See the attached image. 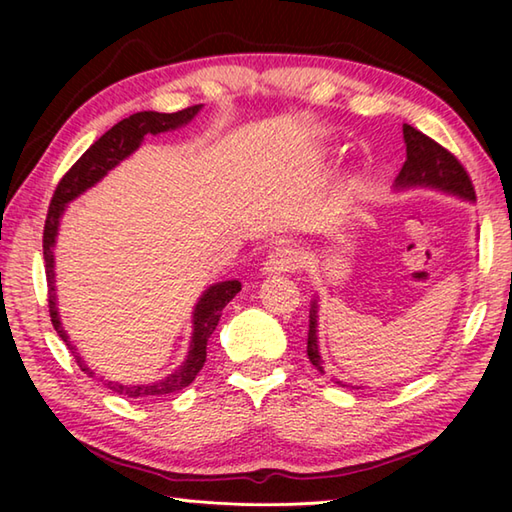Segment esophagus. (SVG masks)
Listing matches in <instances>:
<instances>
[{
	"label": "esophagus",
	"mask_w": 512,
	"mask_h": 512,
	"mask_svg": "<svg viewBox=\"0 0 512 512\" xmlns=\"http://www.w3.org/2000/svg\"><path fill=\"white\" fill-rule=\"evenodd\" d=\"M301 264V253L290 244H279L266 259V273L268 275H281V273H295Z\"/></svg>",
	"instance_id": "1"
}]
</instances>
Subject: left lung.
Instances as JSON below:
<instances>
[{"mask_svg": "<svg viewBox=\"0 0 512 512\" xmlns=\"http://www.w3.org/2000/svg\"><path fill=\"white\" fill-rule=\"evenodd\" d=\"M402 134H405L407 143V160L398 173V187L424 184V187H436L449 193H458L460 198L475 200V187L469 171L464 169L462 162L447 147H442L436 140L411 125H402ZM308 358L314 367H319L323 372L317 345V303H312L310 308Z\"/></svg>", "mask_w": 512, "mask_h": 512, "instance_id": "8db88e82", "label": "left lung"}]
</instances>
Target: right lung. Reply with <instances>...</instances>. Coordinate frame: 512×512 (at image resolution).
I'll use <instances>...</instances> for the list:
<instances>
[{
    "label": "right lung",
    "mask_w": 512,
    "mask_h": 512,
    "mask_svg": "<svg viewBox=\"0 0 512 512\" xmlns=\"http://www.w3.org/2000/svg\"><path fill=\"white\" fill-rule=\"evenodd\" d=\"M200 107L202 105H191L173 114L138 112L129 118H123L121 123H116L110 132H105L68 171H65V176L59 180L57 189H54L50 206H48L46 224H43V262H46L50 321L68 347L72 345L61 328V321L57 314V297H54V268H52L54 237H57L59 217L65 209V204L74 200L76 195H81L85 189H90L92 184L99 182L107 171L132 154L134 149H138L140 140H143L147 134H160V132H167V129H176L184 123H189L191 118L200 112ZM239 290H242V284L233 279V281L215 284L204 292L193 312V339H191L189 356L187 361L176 369V372L158 380V383H149V385H118V383H112V380H107L105 387L116 391V394L134 398V400H149V398H160L167 394H178L180 389L189 387L195 380V376H198L200 369L204 367L206 343H209V336L213 334L217 321L222 317L224 306L237 295ZM74 358L76 363H79L81 372L92 376V369L81 361V356L74 352Z\"/></svg>",
    "instance_id": "1"
}]
</instances>
